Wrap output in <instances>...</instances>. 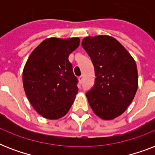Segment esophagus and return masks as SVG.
Listing matches in <instances>:
<instances>
[{
	"label": "esophagus",
	"mask_w": 155,
	"mask_h": 155,
	"mask_svg": "<svg viewBox=\"0 0 155 155\" xmlns=\"http://www.w3.org/2000/svg\"><path fill=\"white\" fill-rule=\"evenodd\" d=\"M78 79H79V82H80V84H82V82H83V76H82V75H81V76H80V77L78 78Z\"/></svg>",
	"instance_id": "34e87169"
}]
</instances>
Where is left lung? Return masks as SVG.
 Here are the masks:
<instances>
[{"instance_id": "obj_1", "label": "left lung", "mask_w": 155, "mask_h": 155, "mask_svg": "<svg viewBox=\"0 0 155 155\" xmlns=\"http://www.w3.org/2000/svg\"><path fill=\"white\" fill-rule=\"evenodd\" d=\"M82 47L95 68V84L86 93L91 108L104 120L121 115L138 86L137 65L125 47L108 35L86 37Z\"/></svg>"}]
</instances>
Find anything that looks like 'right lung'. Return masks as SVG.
Returning a JSON list of instances; mask_svg holds the SVG:
<instances>
[{"instance_id":"1","label":"right lung","mask_w":155,"mask_h":155,"mask_svg":"<svg viewBox=\"0 0 155 155\" xmlns=\"http://www.w3.org/2000/svg\"><path fill=\"white\" fill-rule=\"evenodd\" d=\"M79 45V38H50L28 58L23 69V87L31 105L43 117H63L75 101L78 80L68 57Z\"/></svg>"}]
</instances>
